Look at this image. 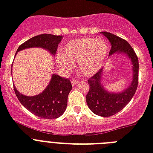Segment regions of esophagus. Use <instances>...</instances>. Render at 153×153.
Masks as SVG:
<instances>
[{"instance_id":"obj_1","label":"esophagus","mask_w":153,"mask_h":153,"mask_svg":"<svg viewBox=\"0 0 153 153\" xmlns=\"http://www.w3.org/2000/svg\"><path fill=\"white\" fill-rule=\"evenodd\" d=\"M79 82H80V80H77V79H73V80H72V81H71V83H72V85H73V86H75V85H76Z\"/></svg>"}]
</instances>
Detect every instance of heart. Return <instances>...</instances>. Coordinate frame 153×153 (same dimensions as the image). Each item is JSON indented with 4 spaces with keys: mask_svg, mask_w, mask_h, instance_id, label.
Masks as SVG:
<instances>
[{
    "mask_svg": "<svg viewBox=\"0 0 153 153\" xmlns=\"http://www.w3.org/2000/svg\"><path fill=\"white\" fill-rule=\"evenodd\" d=\"M108 53L107 44L103 40L81 38L68 42L64 53H59L56 62L61 68L68 69L72 62L78 61V68L84 75L90 76L102 67Z\"/></svg>",
    "mask_w": 153,
    "mask_h": 153,
    "instance_id": "obj_1",
    "label": "heart"
}]
</instances>
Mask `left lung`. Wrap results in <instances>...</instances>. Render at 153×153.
Here are the masks:
<instances>
[{
	"instance_id": "obj_1",
	"label": "left lung",
	"mask_w": 153,
	"mask_h": 153,
	"mask_svg": "<svg viewBox=\"0 0 153 153\" xmlns=\"http://www.w3.org/2000/svg\"><path fill=\"white\" fill-rule=\"evenodd\" d=\"M101 33L109 41L112 45L109 56L115 53L125 55L131 60L132 68V82L125 90L120 93L108 92L103 86L104 68H100L88 80L89 85V91L86 96L88 106L96 115L108 117L119 112L133 97L138 85L139 62L133 48L125 40L107 32H102Z\"/></svg>"
}]
</instances>
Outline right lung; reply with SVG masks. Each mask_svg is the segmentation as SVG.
<instances>
[{
  "label": "right lung",
  "instance_id": "add662e5",
  "mask_svg": "<svg viewBox=\"0 0 153 153\" xmlns=\"http://www.w3.org/2000/svg\"><path fill=\"white\" fill-rule=\"evenodd\" d=\"M63 38L62 36L52 34H41L33 36L21 45L19 51L29 48H42L55 55L58 45ZM16 97L24 107L36 117L44 119H56L65 112L68 103V96L73 88L68 79L53 74L45 89L38 95L28 97L21 94L13 86Z\"/></svg>",
  "mask_w": 153,
  "mask_h": 153
}]
</instances>
